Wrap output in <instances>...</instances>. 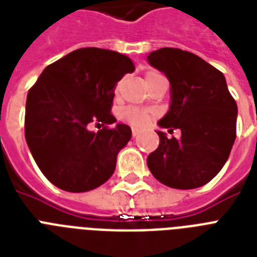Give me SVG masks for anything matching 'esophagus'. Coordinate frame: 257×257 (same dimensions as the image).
I'll return each instance as SVG.
<instances>
[{
  "label": "esophagus",
  "instance_id": "esophagus-1",
  "mask_svg": "<svg viewBox=\"0 0 257 257\" xmlns=\"http://www.w3.org/2000/svg\"><path fill=\"white\" fill-rule=\"evenodd\" d=\"M137 135H139V131H137V129H136V128H133L132 129V136H133V137H136V136H137Z\"/></svg>",
  "mask_w": 257,
  "mask_h": 257
}]
</instances>
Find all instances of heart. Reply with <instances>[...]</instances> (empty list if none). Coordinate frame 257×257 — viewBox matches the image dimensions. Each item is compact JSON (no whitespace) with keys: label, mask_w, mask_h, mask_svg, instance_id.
I'll use <instances>...</instances> for the list:
<instances>
[{"label":"heart","mask_w":257,"mask_h":257,"mask_svg":"<svg viewBox=\"0 0 257 257\" xmlns=\"http://www.w3.org/2000/svg\"><path fill=\"white\" fill-rule=\"evenodd\" d=\"M156 74H157V72H148L147 78ZM153 116V112L136 107L125 108V109L121 110V113H120V118H121L122 121L128 122V124L133 125V126H143V125H147L148 122L152 120Z\"/></svg>","instance_id":"obj_1"}]
</instances>
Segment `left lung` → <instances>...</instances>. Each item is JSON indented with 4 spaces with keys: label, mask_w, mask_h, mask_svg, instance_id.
Segmentation results:
<instances>
[{
    "label": "left lung",
    "mask_w": 257,
    "mask_h": 257,
    "mask_svg": "<svg viewBox=\"0 0 257 257\" xmlns=\"http://www.w3.org/2000/svg\"><path fill=\"white\" fill-rule=\"evenodd\" d=\"M148 60L172 87V104L158 125L181 131L178 140L157 132L160 145L148 156V168L173 189L203 186L228 160L236 139V101L224 75L195 54L164 47Z\"/></svg>",
    "instance_id": "1"
}]
</instances>
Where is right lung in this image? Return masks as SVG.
<instances>
[{
    "instance_id": "right-lung-1",
    "label": "right lung",
    "mask_w": 257,
    "mask_h": 257,
    "mask_svg": "<svg viewBox=\"0 0 257 257\" xmlns=\"http://www.w3.org/2000/svg\"><path fill=\"white\" fill-rule=\"evenodd\" d=\"M135 64L112 50H75L43 70L29 89L25 137L35 162L50 182L84 193L107 182L118 152L128 144V125L108 128L116 118L112 101L117 81ZM91 123L101 124L97 133Z\"/></svg>"
}]
</instances>
